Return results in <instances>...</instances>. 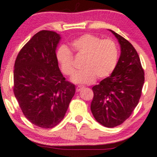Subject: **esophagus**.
Wrapping results in <instances>:
<instances>
[{
	"label": "esophagus",
	"instance_id": "1",
	"mask_svg": "<svg viewBox=\"0 0 157 157\" xmlns=\"http://www.w3.org/2000/svg\"><path fill=\"white\" fill-rule=\"evenodd\" d=\"M82 88H83V87H82V86H77V88H76V90H77V92H79V91H80V90H82Z\"/></svg>",
	"mask_w": 157,
	"mask_h": 157
}]
</instances>
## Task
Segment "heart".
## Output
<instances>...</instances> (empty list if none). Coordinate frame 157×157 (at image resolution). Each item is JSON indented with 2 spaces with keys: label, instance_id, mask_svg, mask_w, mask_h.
I'll use <instances>...</instances> for the list:
<instances>
[{
  "label": "heart",
  "instance_id": "obj_1",
  "mask_svg": "<svg viewBox=\"0 0 157 157\" xmlns=\"http://www.w3.org/2000/svg\"><path fill=\"white\" fill-rule=\"evenodd\" d=\"M71 48L77 55L82 56L80 71L73 75L71 80L76 84L93 82L96 77H108L116 67L118 50L110 39H102L92 34H84L71 41ZM56 59L60 70L67 75L75 72L72 54L65 45L60 46L56 52Z\"/></svg>",
  "mask_w": 157,
  "mask_h": 157
}]
</instances>
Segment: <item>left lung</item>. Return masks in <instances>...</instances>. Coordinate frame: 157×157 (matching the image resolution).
Instances as JSON below:
<instances>
[{"label":"left lung","mask_w":157,"mask_h":157,"mask_svg":"<svg viewBox=\"0 0 157 157\" xmlns=\"http://www.w3.org/2000/svg\"><path fill=\"white\" fill-rule=\"evenodd\" d=\"M109 31L118 39L121 55L110 76L92 88L90 109L97 122L113 128L131 116L139 102L145 78L139 56L131 43L112 30Z\"/></svg>","instance_id":"1"}]
</instances>
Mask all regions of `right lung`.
Listing matches in <instances>:
<instances>
[{
  "label": "right lung",
  "instance_id": "right-lung-1",
  "mask_svg": "<svg viewBox=\"0 0 157 157\" xmlns=\"http://www.w3.org/2000/svg\"><path fill=\"white\" fill-rule=\"evenodd\" d=\"M61 37L41 31L19 52L14 63V94L26 118L49 129L65 116L75 86L65 80L58 67L56 48Z\"/></svg>",
  "mask_w": 157,
  "mask_h": 157
}]
</instances>
